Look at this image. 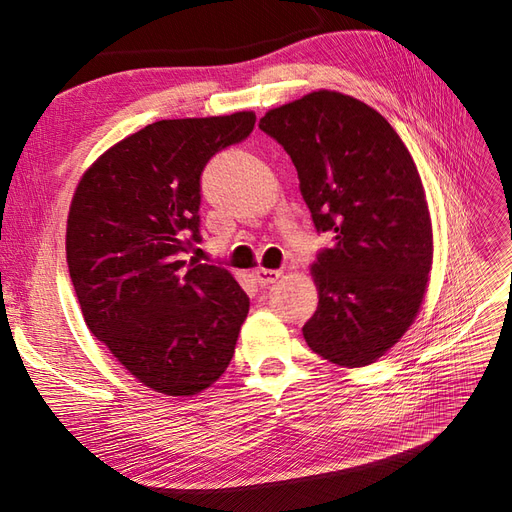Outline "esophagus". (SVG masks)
Returning <instances> with one entry per match:
<instances>
[{
    "label": "esophagus",
    "instance_id": "esophagus-1",
    "mask_svg": "<svg viewBox=\"0 0 512 512\" xmlns=\"http://www.w3.org/2000/svg\"><path fill=\"white\" fill-rule=\"evenodd\" d=\"M282 273L284 271H280V269H256L254 277L260 286H269V284H275L277 280H280Z\"/></svg>",
    "mask_w": 512,
    "mask_h": 512
}]
</instances>
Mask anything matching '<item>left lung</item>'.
I'll return each instance as SVG.
<instances>
[{"label": "left lung", "instance_id": "left-lung-1", "mask_svg": "<svg viewBox=\"0 0 512 512\" xmlns=\"http://www.w3.org/2000/svg\"><path fill=\"white\" fill-rule=\"evenodd\" d=\"M299 173L318 232L320 301L305 322L322 359L363 367L395 346L423 303L433 235L425 190L399 134L365 102L320 89L260 119Z\"/></svg>", "mask_w": 512, "mask_h": 512}]
</instances>
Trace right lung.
I'll list each match as a JSON object with an SVG mask.
<instances>
[{"mask_svg": "<svg viewBox=\"0 0 512 512\" xmlns=\"http://www.w3.org/2000/svg\"><path fill=\"white\" fill-rule=\"evenodd\" d=\"M250 111L162 119L89 166L68 213L70 280L89 331L149 389L188 397L235 354L250 299L226 269L185 265L200 237V175L252 134Z\"/></svg>", "mask_w": 512, "mask_h": 512, "instance_id": "obj_1", "label": "right lung"}]
</instances>
